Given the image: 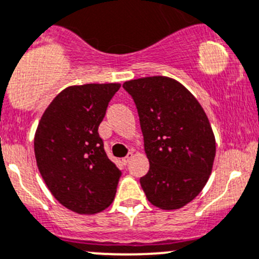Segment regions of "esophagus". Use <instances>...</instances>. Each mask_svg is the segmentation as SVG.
Returning <instances> with one entry per match:
<instances>
[{
  "mask_svg": "<svg viewBox=\"0 0 259 259\" xmlns=\"http://www.w3.org/2000/svg\"><path fill=\"white\" fill-rule=\"evenodd\" d=\"M132 158H133V153H132V152L127 153L126 157L122 158V163H124V164H127V163H129V160L132 159Z\"/></svg>",
  "mask_w": 259,
  "mask_h": 259,
  "instance_id": "34e87169",
  "label": "esophagus"
}]
</instances>
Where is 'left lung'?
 Returning <instances> with one entry per match:
<instances>
[{
  "mask_svg": "<svg viewBox=\"0 0 259 259\" xmlns=\"http://www.w3.org/2000/svg\"><path fill=\"white\" fill-rule=\"evenodd\" d=\"M133 97L149 170L140 178L148 201L163 210L185 206L211 175L215 137L204 109L176 79L144 77L122 84Z\"/></svg>",
  "mask_w": 259,
  "mask_h": 259,
  "instance_id": "1",
  "label": "left lung"
}]
</instances>
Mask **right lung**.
I'll return each mask as SVG.
<instances>
[{
    "mask_svg": "<svg viewBox=\"0 0 259 259\" xmlns=\"http://www.w3.org/2000/svg\"><path fill=\"white\" fill-rule=\"evenodd\" d=\"M119 83H90L63 90L37 125L34 150L53 196L78 214H95L114 201L119 168L109 159L99 126Z\"/></svg>",
    "mask_w": 259,
    "mask_h": 259,
    "instance_id": "right-lung-1",
    "label": "right lung"
}]
</instances>
